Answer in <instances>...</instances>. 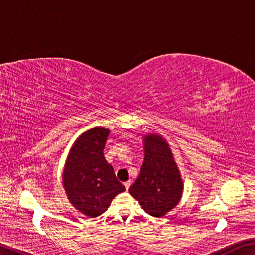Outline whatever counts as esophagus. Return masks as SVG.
Listing matches in <instances>:
<instances>
[{
	"label": "esophagus",
	"instance_id": "obj_1",
	"mask_svg": "<svg viewBox=\"0 0 255 255\" xmlns=\"http://www.w3.org/2000/svg\"><path fill=\"white\" fill-rule=\"evenodd\" d=\"M124 185H125V188H126V191H128L129 187H130V185H131V181H127V182H125V183H124Z\"/></svg>",
	"mask_w": 255,
	"mask_h": 255
}]
</instances>
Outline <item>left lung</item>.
Listing matches in <instances>:
<instances>
[{"mask_svg": "<svg viewBox=\"0 0 255 255\" xmlns=\"http://www.w3.org/2000/svg\"><path fill=\"white\" fill-rule=\"evenodd\" d=\"M144 159L129 193L153 217H163L180 203L184 184L170 144L156 133L143 136Z\"/></svg>", "mask_w": 255, "mask_h": 255, "instance_id": "8db88e82", "label": "left lung"}]
</instances>
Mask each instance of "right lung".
Here are the masks:
<instances>
[{"mask_svg":"<svg viewBox=\"0 0 255 255\" xmlns=\"http://www.w3.org/2000/svg\"><path fill=\"white\" fill-rule=\"evenodd\" d=\"M108 134L110 129L96 126L79 136L69 151L62 173L69 202L90 218L106 211L114 197L125 191L103 153Z\"/></svg>","mask_w":255,"mask_h":255,"instance_id":"right-lung-1","label":"right lung"}]
</instances>
